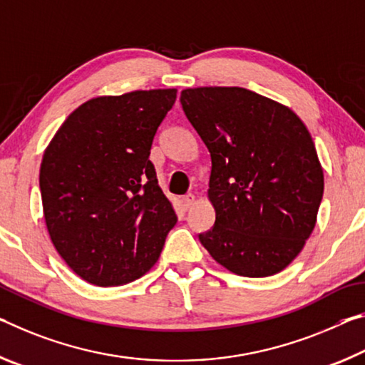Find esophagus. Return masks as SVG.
Here are the masks:
<instances>
[{"mask_svg":"<svg viewBox=\"0 0 365 365\" xmlns=\"http://www.w3.org/2000/svg\"><path fill=\"white\" fill-rule=\"evenodd\" d=\"M194 200H195V197H194L192 194H187V195H184V197H182V207L186 208V210H187V208L192 207Z\"/></svg>","mask_w":365,"mask_h":365,"instance_id":"1","label":"esophagus"}]
</instances>
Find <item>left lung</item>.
<instances>
[{
  "label": "left lung",
  "mask_w": 365,
  "mask_h": 365,
  "mask_svg": "<svg viewBox=\"0 0 365 365\" xmlns=\"http://www.w3.org/2000/svg\"><path fill=\"white\" fill-rule=\"evenodd\" d=\"M212 158L215 225L199 239L220 265L249 278L288 267L312 232L324 171L307 128L286 106L242 87L181 93Z\"/></svg>",
  "instance_id": "8db88e82"
}]
</instances>
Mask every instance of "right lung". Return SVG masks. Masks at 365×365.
I'll return each instance as SVG.
<instances>
[{"mask_svg": "<svg viewBox=\"0 0 365 365\" xmlns=\"http://www.w3.org/2000/svg\"><path fill=\"white\" fill-rule=\"evenodd\" d=\"M175 88L86 101L45 150L40 192L48 232L76 274L121 286L155 265L178 217L148 157Z\"/></svg>", "mask_w": 365, "mask_h": 365, "instance_id": "obj_1", "label": "right lung"}]
</instances>
